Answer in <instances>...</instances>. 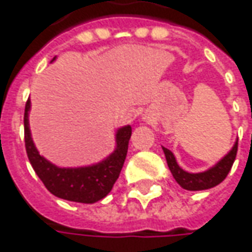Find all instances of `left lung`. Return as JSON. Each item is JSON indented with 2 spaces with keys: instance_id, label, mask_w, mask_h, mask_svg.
Masks as SVG:
<instances>
[{
  "instance_id": "left-lung-1",
  "label": "left lung",
  "mask_w": 252,
  "mask_h": 252,
  "mask_svg": "<svg viewBox=\"0 0 252 252\" xmlns=\"http://www.w3.org/2000/svg\"><path fill=\"white\" fill-rule=\"evenodd\" d=\"M162 149H163L170 173L175 178V181L179 183V186L186 190H206L221 183L228 175V172L234 163L235 155H237V141L234 142L233 148L217 163H214L213 166H210L207 170L197 172V173H191V172L182 169L173 152L165 147H162Z\"/></svg>"
}]
</instances>
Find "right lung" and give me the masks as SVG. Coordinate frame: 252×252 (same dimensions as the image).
Instances as JSON below:
<instances>
[{
	"label": "right lung",
	"instance_id": "add662e5",
	"mask_svg": "<svg viewBox=\"0 0 252 252\" xmlns=\"http://www.w3.org/2000/svg\"><path fill=\"white\" fill-rule=\"evenodd\" d=\"M56 61V56L52 62ZM50 62V63H52ZM31 100L25 105L24 126H25V148L28 158L45 188L56 197L76 203H92L104 199L111 191L120 176L128 151V142L132 134L131 126L117 128L114 132L115 147L101 160L83 166H58L43 155H40L33 142L29 126Z\"/></svg>",
	"mask_w": 252,
	"mask_h": 252
}]
</instances>
